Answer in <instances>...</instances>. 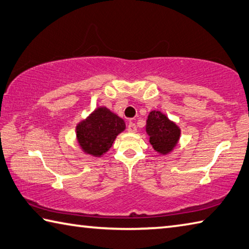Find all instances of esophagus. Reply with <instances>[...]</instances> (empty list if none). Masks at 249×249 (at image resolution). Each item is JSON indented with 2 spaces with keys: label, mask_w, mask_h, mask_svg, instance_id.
<instances>
[{
  "label": "esophagus",
  "mask_w": 249,
  "mask_h": 249,
  "mask_svg": "<svg viewBox=\"0 0 249 249\" xmlns=\"http://www.w3.org/2000/svg\"><path fill=\"white\" fill-rule=\"evenodd\" d=\"M127 129L129 133H136L137 132V126L135 123H133V122H129L128 123V126H127Z\"/></svg>",
  "instance_id": "esophagus-1"
}]
</instances>
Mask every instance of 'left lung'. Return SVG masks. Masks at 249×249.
Wrapping results in <instances>:
<instances>
[{"instance_id":"left-lung-1","label":"left lung","mask_w":249,"mask_h":249,"mask_svg":"<svg viewBox=\"0 0 249 249\" xmlns=\"http://www.w3.org/2000/svg\"><path fill=\"white\" fill-rule=\"evenodd\" d=\"M146 133L152 148L161 156H166L178 146L180 128L164 113L152 110L146 121Z\"/></svg>"}]
</instances>
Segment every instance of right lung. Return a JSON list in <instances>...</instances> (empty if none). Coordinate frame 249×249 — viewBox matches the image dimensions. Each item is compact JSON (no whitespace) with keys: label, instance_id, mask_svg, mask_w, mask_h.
<instances>
[{"label":"right lung","instance_id":"right-lung-1","mask_svg":"<svg viewBox=\"0 0 249 249\" xmlns=\"http://www.w3.org/2000/svg\"><path fill=\"white\" fill-rule=\"evenodd\" d=\"M125 128L124 120L102 106L78 122L76 140L86 155L100 158L110 150L117 135Z\"/></svg>","mask_w":249,"mask_h":249}]
</instances>
